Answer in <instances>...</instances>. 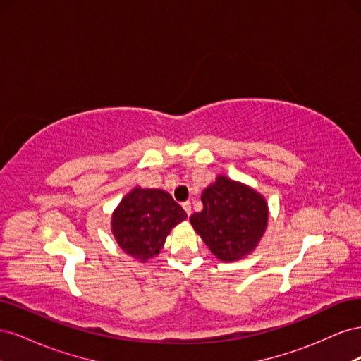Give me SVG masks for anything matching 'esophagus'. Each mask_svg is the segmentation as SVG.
Masks as SVG:
<instances>
[{
    "label": "esophagus",
    "mask_w": 361,
    "mask_h": 361,
    "mask_svg": "<svg viewBox=\"0 0 361 361\" xmlns=\"http://www.w3.org/2000/svg\"><path fill=\"white\" fill-rule=\"evenodd\" d=\"M182 207L185 209V212H187V215L190 216L191 215V203L190 202H185V203H182Z\"/></svg>",
    "instance_id": "obj_1"
}]
</instances>
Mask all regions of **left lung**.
I'll return each mask as SVG.
<instances>
[{"mask_svg":"<svg viewBox=\"0 0 361 361\" xmlns=\"http://www.w3.org/2000/svg\"><path fill=\"white\" fill-rule=\"evenodd\" d=\"M203 209L190 216L211 253L223 262L241 260L253 251L268 224V203L247 185L216 176L202 192Z\"/></svg>","mask_w":361,"mask_h":361,"instance_id":"obj_1","label":"left lung"}]
</instances>
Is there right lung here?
<instances>
[{
	"mask_svg": "<svg viewBox=\"0 0 361 361\" xmlns=\"http://www.w3.org/2000/svg\"><path fill=\"white\" fill-rule=\"evenodd\" d=\"M185 218L187 212L169 192L135 187L114 209L111 232L128 256L146 262L159 253L171 228Z\"/></svg>",
	"mask_w": 361,
	"mask_h": 361,
	"instance_id": "1",
	"label": "right lung"
}]
</instances>
